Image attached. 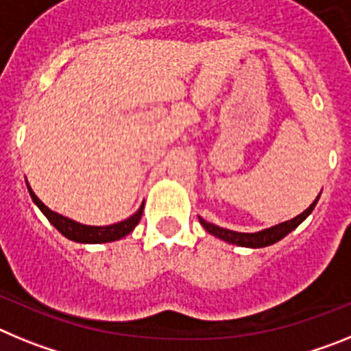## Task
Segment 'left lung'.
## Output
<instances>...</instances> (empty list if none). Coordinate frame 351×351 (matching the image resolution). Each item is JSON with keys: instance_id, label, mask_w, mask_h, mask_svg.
Segmentation results:
<instances>
[{"instance_id": "8db88e82", "label": "left lung", "mask_w": 351, "mask_h": 351, "mask_svg": "<svg viewBox=\"0 0 351 351\" xmlns=\"http://www.w3.org/2000/svg\"><path fill=\"white\" fill-rule=\"evenodd\" d=\"M318 198H320V195L315 198V202H313L308 209L304 210V213H300L299 216H295L293 219H288V221L280 223V225H276V226H271V228H265V230L255 232V234H244V232L226 230V228H221V226L206 221V219L202 218H198V219H200V225H202L210 235L223 239L225 243L237 244V246H244V247H265L278 243V241H281L283 237H287L291 230H295L297 226H299L300 223H302L304 219L308 218L309 214L313 213L316 202H318Z\"/></svg>"}]
</instances>
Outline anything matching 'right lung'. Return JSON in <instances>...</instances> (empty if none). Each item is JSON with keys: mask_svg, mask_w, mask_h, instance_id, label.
Wrapping results in <instances>:
<instances>
[{"mask_svg": "<svg viewBox=\"0 0 351 351\" xmlns=\"http://www.w3.org/2000/svg\"><path fill=\"white\" fill-rule=\"evenodd\" d=\"M27 191H29L33 202L38 206V209L42 210L45 216H47L49 221L61 232L66 239L70 241H75V243L82 244H101V243H112V241H119L125 235H128L130 232L138 225L142 218V210H144V204L141 206V209L137 213L126 218L125 221L114 223V225L108 226H91V225H82V223H77L70 218H64L61 214L54 213V210L49 209L45 204L40 200L35 195V191L31 190L29 184H27Z\"/></svg>", "mask_w": 351, "mask_h": 351, "instance_id": "add662e5", "label": "right lung"}]
</instances>
